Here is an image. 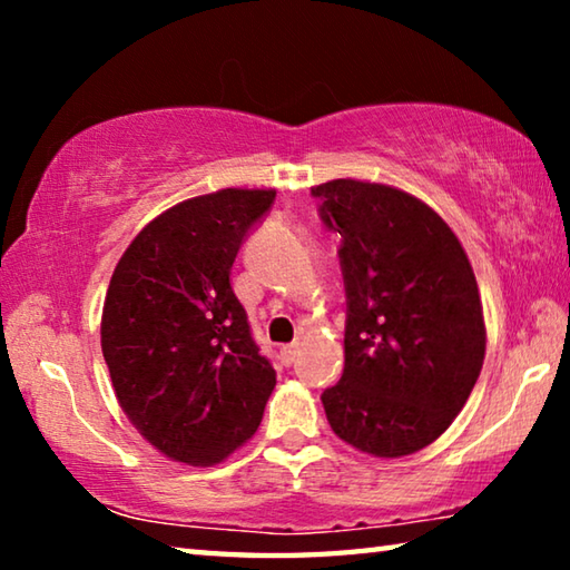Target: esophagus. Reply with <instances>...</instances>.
<instances>
[{"label": "esophagus", "instance_id": "esophagus-1", "mask_svg": "<svg viewBox=\"0 0 570 570\" xmlns=\"http://www.w3.org/2000/svg\"><path fill=\"white\" fill-rule=\"evenodd\" d=\"M296 356H298V344H288V346H284V350H282V360L286 364H294Z\"/></svg>", "mask_w": 570, "mask_h": 570}]
</instances>
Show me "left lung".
Returning <instances> with one entry per match:
<instances>
[{"instance_id":"obj_1","label":"left lung","mask_w":570,"mask_h":570,"mask_svg":"<svg viewBox=\"0 0 570 570\" xmlns=\"http://www.w3.org/2000/svg\"><path fill=\"white\" fill-rule=\"evenodd\" d=\"M342 236L344 372L322 394L336 438L412 455L465 407L485 360L478 282L458 236L410 193L336 178L312 188Z\"/></svg>"}]
</instances>
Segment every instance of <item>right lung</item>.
<instances>
[{
    "mask_svg": "<svg viewBox=\"0 0 570 570\" xmlns=\"http://www.w3.org/2000/svg\"><path fill=\"white\" fill-rule=\"evenodd\" d=\"M274 198L224 188L183 200L132 238L112 272L100 336L115 397L170 460L216 465L262 424L276 372L230 266Z\"/></svg>",
    "mask_w": 570,
    "mask_h": 570,
    "instance_id": "right-lung-1",
    "label": "right lung"
}]
</instances>
